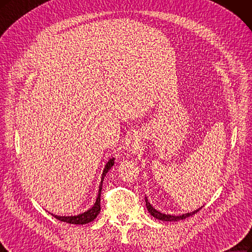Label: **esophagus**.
I'll return each instance as SVG.
<instances>
[{"mask_svg": "<svg viewBox=\"0 0 252 252\" xmlns=\"http://www.w3.org/2000/svg\"><path fill=\"white\" fill-rule=\"evenodd\" d=\"M141 141L137 136H131L128 141V146L130 151H136L141 148Z\"/></svg>", "mask_w": 252, "mask_h": 252, "instance_id": "esophagus-1", "label": "esophagus"}]
</instances>
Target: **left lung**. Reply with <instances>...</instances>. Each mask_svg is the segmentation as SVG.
I'll return each mask as SVG.
<instances>
[{
    "mask_svg": "<svg viewBox=\"0 0 252 252\" xmlns=\"http://www.w3.org/2000/svg\"><path fill=\"white\" fill-rule=\"evenodd\" d=\"M145 201H146V206H147V210H148V212L150 213L151 216H153L154 218L158 219V220H161V221H179V220H184L186 218H188V217H190L195 215L197 212L200 211L202 209L201 207H199V209H197L196 211L194 212H190V213H187V214H182V215H179V216H174V215H169V214H163L158 210H155L153 205H151V203L149 202L148 198L145 197Z\"/></svg>",
    "mask_w": 252,
    "mask_h": 252,
    "instance_id": "8db88e82",
    "label": "left lung"
}]
</instances>
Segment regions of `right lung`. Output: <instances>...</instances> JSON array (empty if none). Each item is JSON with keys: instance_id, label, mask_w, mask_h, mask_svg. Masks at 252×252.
Returning <instances> with one entry per match:
<instances>
[{"instance_id": "add662e5", "label": "right lung", "mask_w": 252, "mask_h": 252, "mask_svg": "<svg viewBox=\"0 0 252 252\" xmlns=\"http://www.w3.org/2000/svg\"><path fill=\"white\" fill-rule=\"evenodd\" d=\"M115 164V158H110L106 164L105 167H104L103 173H102V177H101V182H100V186H99V192H98V197L96 199V202L94 203V205L91 207L90 210H88L86 212L79 214L77 216H57V215H53L56 219H58L59 221H63V222H66V223H70V224H78V225H83L86 223H90L92 221H94V219L97 218V216L99 215L100 211H101V189H102V185H103V180L104 177L106 176L107 172L111 169V167Z\"/></svg>"}]
</instances>
